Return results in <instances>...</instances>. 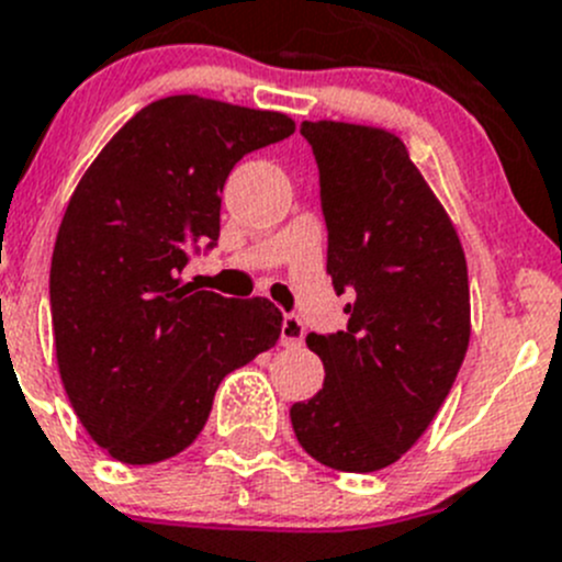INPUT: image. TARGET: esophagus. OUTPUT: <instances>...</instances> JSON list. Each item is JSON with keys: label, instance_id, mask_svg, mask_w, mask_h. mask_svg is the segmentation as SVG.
<instances>
[{"label": "esophagus", "instance_id": "34e87169", "mask_svg": "<svg viewBox=\"0 0 562 562\" xmlns=\"http://www.w3.org/2000/svg\"><path fill=\"white\" fill-rule=\"evenodd\" d=\"M302 340H304L302 318L288 313L285 318H282V342H285V346H302Z\"/></svg>", "mask_w": 562, "mask_h": 562}]
</instances>
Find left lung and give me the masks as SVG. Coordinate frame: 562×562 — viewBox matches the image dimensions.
Masks as SVG:
<instances>
[{
	"label": "left lung",
	"instance_id": "left-lung-1",
	"mask_svg": "<svg viewBox=\"0 0 562 562\" xmlns=\"http://www.w3.org/2000/svg\"><path fill=\"white\" fill-rule=\"evenodd\" d=\"M299 131L318 165L326 274L348 293V326L307 337L326 379L291 423L324 467L375 472L423 437L464 362V249L395 134L331 120Z\"/></svg>",
	"mask_w": 562,
	"mask_h": 562
}]
</instances>
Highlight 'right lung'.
Wrapping results in <instances>:
<instances>
[{
	"mask_svg": "<svg viewBox=\"0 0 562 562\" xmlns=\"http://www.w3.org/2000/svg\"><path fill=\"white\" fill-rule=\"evenodd\" d=\"M291 134L280 112L170 95L139 109L76 187L48 277L54 346L70 406L112 459L187 450L220 381L280 340L269 299L194 291L181 271L220 241L233 167Z\"/></svg>",
	"mask_w": 562,
	"mask_h": 562,
	"instance_id": "1",
	"label": "right lung"
}]
</instances>
